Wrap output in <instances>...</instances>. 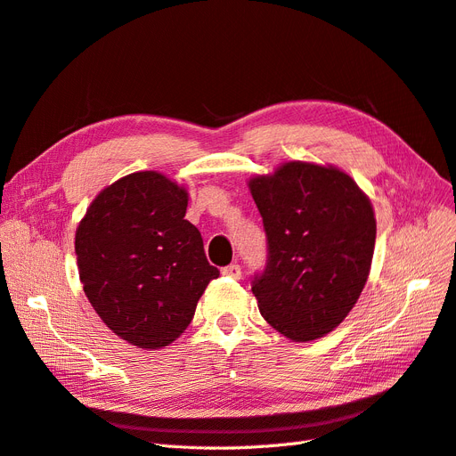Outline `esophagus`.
<instances>
[{
	"mask_svg": "<svg viewBox=\"0 0 456 456\" xmlns=\"http://www.w3.org/2000/svg\"><path fill=\"white\" fill-rule=\"evenodd\" d=\"M223 275H226V278H232V280H240L241 268H240V265H230V266L223 268Z\"/></svg>",
	"mask_w": 456,
	"mask_h": 456,
	"instance_id": "obj_1",
	"label": "esophagus"
}]
</instances>
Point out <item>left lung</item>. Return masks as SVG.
I'll use <instances>...</instances> for the list:
<instances>
[{"label": "left lung", "mask_w": 456, "mask_h": 456, "mask_svg": "<svg viewBox=\"0 0 456 456\" xmlns=\"http://www.w3.org/2000/svg\"><path fill=\"white\" fill-rule=\"evenodd\" d=\"M268 238L253 281L262 317L293 342L335 330L367 283L377 240L372 203L335 165L287 161L247 183Z\"/></svg>", "instance_id": "left-lung-1"}]
</instances>
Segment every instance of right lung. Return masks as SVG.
<instances>
[{
    "label": "right lung",
    "mask_w": 456,
    "mask_h": 456,
    "mask_svg": "<svg viewBox=\"0 0 456 456\" xmlns=\"http://www.w3.org/2000/svg\"><path fill=\"white\" fill-rule=\"evenodd\" d=\"M186 207L184 186L139 171L101 190L77 224L84 293L106 327L133 346H169L218 278L200 230L184 218Z\"/></svg>",
    "instance_id": "right-lung-1"
}]
</instances>
